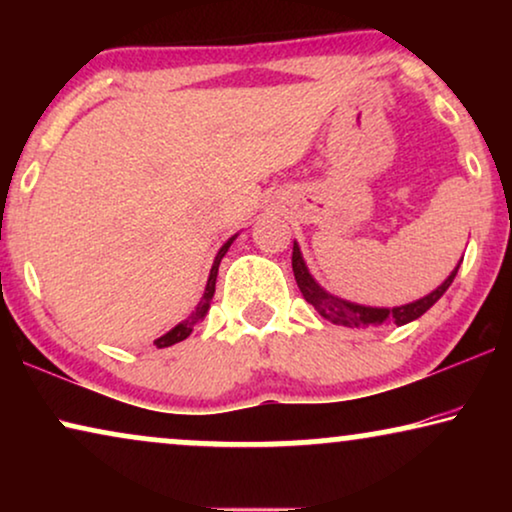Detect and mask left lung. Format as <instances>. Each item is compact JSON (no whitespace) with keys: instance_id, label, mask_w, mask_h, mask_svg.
<instances>
[{"instance_id":"obj_1","label":"left lung","mask_w":512,"mask_h":512,"mask_svg":"<svg viewBox=\"0 0 512 512\" xmlns=\"http://www.w3.org/2000/svg\"><path fill=\"white\" fill-rule=\"evenodd\" d=\"M291 265H293V275H296L300 293H303V298L321 314V317L338 326L361 328V326H382V324L403 326L419 319L431 305L438 303L440 296H443L447 289H450V284L454 282V277H457V270L461 263L450 272V277H447L436 291H431L429 296L415 300V303H408L401 307H368L359 303H349V300H342L338 296H333V293H328L326 289H321L317 279H314L310 275V270H307L298 242H293Z\"/></svg>"}]
</instances>
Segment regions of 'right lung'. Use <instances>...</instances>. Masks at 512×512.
Segmentation results:
<instances>
[{
  "instance_id": "obj_1",
  "label": "right lung",
  "mask_w": 512,
  "mask_h": 512,
  "mask_svg": "<svg viewBox=\"0 0 512 512\" xmlns=\"http://www.w3.org/2000/svg\"><path fill=\"white\" fill-rule=\"evenodd\" d=\"M237 235H233L230 237V240L223 244V247L219 249V254H216V258H214V265H212V270H209V279H207V286H205V293H202V298H200V303H198V307H195V310L191 312V317H186L184 321H181V324H177L172 328V331H167L165 335H160V338L153 342V345L156 347H170V345H177V342H181V340H186L188 335L193 333V326L198 324V321H202L205 319V314H207V310H209V303H212V298H214V291H216V275H219V265H221V258L226 256V251L230 249V244H233V240H235Z\"/></svg>"
}]
</instances>
